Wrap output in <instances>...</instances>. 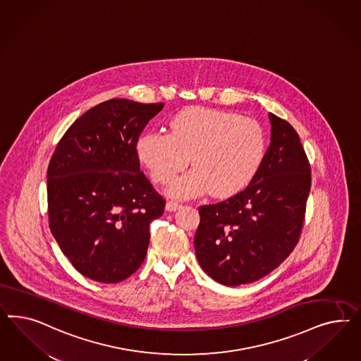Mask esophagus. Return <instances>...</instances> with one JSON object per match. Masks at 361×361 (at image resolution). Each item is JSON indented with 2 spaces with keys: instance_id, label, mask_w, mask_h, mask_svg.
<instances>
[{
  "instance_id": "1",
  "label": "esophagus",
  "mask_w": 361,
  "mask_h": 361,
  "mask_svg": "<svg viewBox=\"0 0 361 361\" xmlns=\"http://www.w3.org/2000/svg\"><path fill=\"white\" fill-rule=\"evenodd\" d=\"M180 208H181V205H180L178 202H175V201H168L166 205H165V209H166L168 212H176L177 209Z\"/></svg>"
}]
</instances>
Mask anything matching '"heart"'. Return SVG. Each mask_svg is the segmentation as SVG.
Wrapping results in <instances>:
<instances>
[{"label":"heart","instance_id":"b5f03b06","mask_svg":"<svg viewBox=\"0 0 361 361\" xmlns=\"http://www.w3.org/2000/svg\"><path fill=\"white\" fill-rule=\"evenodd\" d=\"M169 132L148 131L136 142L137 157L154 183H168L189 163L190 171L166 186L173 198H192L210 190L219 198L234 196L257 176L266 153L258 121L238 114L188 107L168 123Z\"/></svg>","mask_w":361,"mask_h":361}]
</instances>
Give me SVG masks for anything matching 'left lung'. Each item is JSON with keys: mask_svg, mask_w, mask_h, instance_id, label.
<instances>
[{"mask_svg": "<svg viewBox=\"0 0 361 361\" xmlns=\"http://www.w3.org/2000/svg\"><path fill=\"white\" fill-rule=\"evenodd\" d=\"M271 140L252 183L235 196L200 208L197 261L225 286L252 283L294 250L305 221L311 168L290 123L269 114Z\"/></svg>", "mask_w": 361, "mask_h": 361, "instance_id": "8db88e82", "label": "left lung"}]
</instances>
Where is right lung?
Masks as SVG:
<instances>
[{"instance_id":"add662e5","label":"right lung","mask_w":361,"mask_h":361,"mask_svg":"<svg viewBox=\"0 0 361 361\" xmlns=\"http://www.w3.org/2000/svg\"><path fill=\"white\" fill-rule=\"evenodd\" d=\"M164 103L109 99L58 142L47 168L51 234L79 273L118 283L142 264L165 200L140 171L136 142Z\"/></svg>"}]
</instances>
